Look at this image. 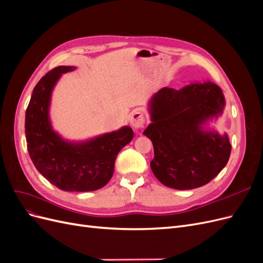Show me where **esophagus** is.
I'll return each mask as SVG.
<instances>
[{
    "mask_svg": "<svg viewBox=\"0 0 263 263\" xmlns=\"http://www.w3.org/2000/svg\"><path fill=\"white\" fill-rule=\"evenodd\" d=\"M145 122H146V119H145L144 113H142L141 110H139V109L134 110L132 115H130V125H132L133 128L134 129L141 128V127L144 126Z\"/></svg>",
    "mask_w": 263,
    "mask_h": 263,
    "instance_id": "esophagus-1",
    "label": "esophagus"
}]
</instances>
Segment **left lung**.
<instances>
[{"instance_id": "1", "label": "left lung", "mask_w": 263, "mask_h": 263, "mask_svg": "<svg viewBox=\"0 0 263 263\" xmlns=\"http://www.w3.org/2000/svg\"><path fill=\"white\" fill-rule=\"evenodd\" d=\"M148 108L151 123L144 135L153 141L150 166L162 184L192 190L224 169L232 151L228 135L204 127L225 108L218 85L205 81L180 90L163 87L153 95Z\"/></svg>"}]
</instances>
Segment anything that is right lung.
<instances>
[{"label":"right lung","mask_w":263,"mask_h":263,"mask_svg":"<svg viewBox=\"0 0 263 263\" xmlns=\"http://www.w3.org/2000/svg\"><path fill=\"white\" fill-rule=\"evenodd\" d=\"M76 67L60 66L36 84L25 115V135L31 161L51 184L67 192H89L107 184L116 157L129 144V126L84 141L63 139L52 129L49 118L51 93L62 73Z\"/></svg>","instance_id":"right-lung-1"}]
</instances>
